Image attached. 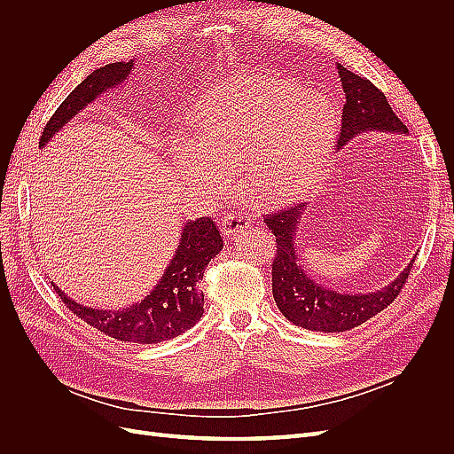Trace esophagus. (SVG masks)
<instances>
[{
  "mask_svg": "<svg viewBox=\"0 0 454 454\" xmlns=\"http://www.w3.org/2000/svg\"><path fill=\"white\" fill-rule=\"evenodd\" d=\"M250 227V222L242 215H237V214H227L223 219H222V232L229 239V237H237L239 232L246 231Z\"/></svg>",
  "mask_w": 454,
  "mask_h": 454,
  "instance_id": "esophagus-1",
  "label": "esophagus"
}]
</instances>
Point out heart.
<instances>
[{"label": "heart", "mask_w": 454, "mask_h": 454, "mask_svg": "<svg viewBox=\"0 0 454 454\" xmlns=\"http://www.w3.org/2000/svg\"><path fill=\"white\" fill-rule=\"evenodd\" d=\"M335 134L337 109L324 94L244 74L200 109L193 136H176L172 160L182 180L210 199L231 187L235 168L252 197L274 199L309 180Z\"/></svg>", "instance_id": "1"}]
</instances>
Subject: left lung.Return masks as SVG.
<instances>
[{
    "label": "left lung",
    "mask_w": 454,
    "mask_h": 454,
    "mask_svg": "<svg viewBox=\"0 0 454 454\" xmlns=\"http://www.w3.org/2000/svg\"><path fill=\"white\" fill-rule=\"evenodd\" d=\"M337 72L345 90L340 134L337 149L364 132L407 134V127L395 117L384 96L369 79L348 72L337 64ZM309 202H301L265 215L267 227L277 237V257L272 261V297L277 307L292 324L310 332L339 333L362 325L387 309L400 295L415 259L388 286L369 294H342L314 282L301 265L297 250V231L309 210Z\"/></svg>",
    "instance_id": "obj_1"
}]
</instances>
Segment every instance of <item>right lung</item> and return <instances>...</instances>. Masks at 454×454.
Instances as JSON below:
<instances>
[{
	"mask_svg": "<svg viewBox=\"0 0 454 454\" xmlns=\"http://www.w3.org/2000/svg\"><path fill=\"white\" fill-rule=\"evenodd\" d=\"M134 67V60L114 62L94 70L81 81L60 107L49 119L41 134L39 147H45L54 134L66 127L81 109L92 104L98 96L109 89H117L125 83ZM223 250V239L210 217H199L182 229V239L177 244L168 267L164 269L159 284L144 297L140 303L127 309L104 310L75 303L60 287L51 282L62 303L81 320L96 327L107 337L138 345H153L185 333L193 327L204 312V295L200 292V280L204 269Z\"/></svg>",
	"mask_w": 454,
	"mask_h": 454,
	"instance_id": "obj_1",
	"label": "right lung"
}]
</instances>
